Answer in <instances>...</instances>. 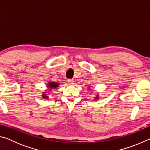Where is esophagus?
<instances>
[{
	"instance_id": "34e87169",
	"label": "esophagus",
	"mask_w": 150,
	"mask_h": 150,
	"mask_svg": "<svg viewBox=\"0 0 150 150\" xmlns=\"http://www.w3.org/2000/svg\"><path fill=\"white\" fill-rule=\"evenodd\" d=\"M68 83H69V85H73L74 84V80L73 79H68Z\"/></svg>"
}]
</instances>
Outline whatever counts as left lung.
<instances>
[{
	"instance_id": "left-lung-1",
	"label": "left lung",
	"mask_w": 150,
	"mask_h": 150,
	"mask_svg": "<svg viewBox=\"0 0 150 150\" xmlns=\"http://www.w3.org/2000/svg\"><path fill=\"white\" fill-rule=\"evenodd\" d=\"M98 96V95H97ZM98 98V96H96V97H95V98Z\"/></svg>"
}]
</instances>
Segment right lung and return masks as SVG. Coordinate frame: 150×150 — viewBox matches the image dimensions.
Listing matches in <instances>:
<instances>
[{
    "label": "right lung",
    "mask_w": 150,
    "mask_h": 150,
    "mask_svg": "<svg viewBox=\"0 0 150 150\" xmlns=\"http://www.w3.org/2000/svg\"><path fill=\"white\" fill-rule=\"evenodd\" d=\"M58 85H59V83H57L51 82L47 85V86H48V88H49V89H50V88H52V89H54L55 88L58 87ZM50 91H51V90H50ZM43 97H44V98H48L47 95H45V94H43Z\"/></svg>",
    "instance_id": "1"
}]
</instances>
